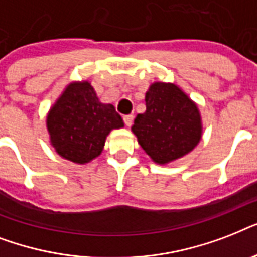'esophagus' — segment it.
<instances>
[{
  "mask_svg": "<svg viewBox=\"0 0 257 257\" xmlns=\"http://www.w3.org/2000/svg\"><path fill=\"white\" fill-rule=\"evenodd\" d=\"M122 118H124L125 125H126V126H131V125L133 124V118H135V117H133V114H125Z\"/></svg>",
  "mask_w": 257,
  "mask_h": 257,
  "instance_id": "34e87169",
  "label": "esophagus"
}]
</instances>
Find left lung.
<instances>
[{
  "label": "left lung",
  "instance_id": "1",
  "mask_svg": "<svg viewBox=\"0 0 257 257\" xmlns=\"http://www.w3.org/2000/svg\"><path fill=\"white\" fill-rule=\"evenodd\" d=\"M147 110L132 126L139 144L157 164L185 156L201 139V120L193 101L175 84L155 82L145 94Z\"/></svg>",
  "mask_w": 257,
  "mask_h": 257
}]
</instances>
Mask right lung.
<instances>
[{"mask_svg":"<svg viewBox=\"0 0 257 257\" xmlns=\"http://www.w3.org/2000/svg\"><path fill=\"white\" fill-rule=\"evenodd\" d=\"M48 131L56 152L77 164L93 160L112 129L124 121L112 104L98 101L88 81L70 84L48 114Z\"/></svg>","mask_w":257,"mask_h":257,"instance_id":"add662e5","label":"right lung"}]
</instances>
